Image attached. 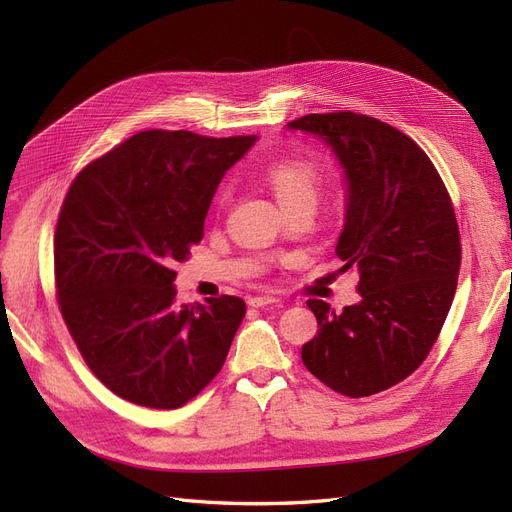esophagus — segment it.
<instances>
[{"label": "esophagus", "instance_id": "34e87169", "mask_svg": "<svg viewBox=\"0 0 512 512\" xmlns=\"http://www.w3.org/2000/svg\"><path fill=\"white\" fill-rule=\"evenodd\" d=\"M247 303H250L252 307H265V305L280 303V297H275V294H260V297H252Z\"/></svg>", "mask_w": 512, "mask_h": 512}]
</instances>
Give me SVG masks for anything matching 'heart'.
<instances>
[{
    "label": "heart",
    "mask_w": 512,
    "mask_h": 512,
    "mask_svg": "<svg viewBox=\"0 0 512 512\" xmlns=\"http://www.w3.org/2000/svg\"><path fill=\"white\" fill-rule=\"evenodd\" d=\"M265 179L277 203L286 209L301 200H316L320 173L314 162L286 160L271 164L265 170Z\"/></svg>",
    "instance_id": "heart-1"
}]
</instances>
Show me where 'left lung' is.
<instances>
[{"label": "left lung", "instance_id": "8db88e82", "mask_svg": "<svg viewBox=\"0 0 512 512\" xmlns=\"http://www.w3.org/2000/svg\"><path fill=\"white\" fill-rule=\"evenodd\" d=\"M288 128L320 138L344 170L335 254L361 275V301L342 314L307 301L320 329L301 359L335 393L376 395L427 359L451 309L461 265L451 196L427 153L389 123L342 111Z\"/></svg>", "mask_w": 512, "mask_h": 512}]
</instances>
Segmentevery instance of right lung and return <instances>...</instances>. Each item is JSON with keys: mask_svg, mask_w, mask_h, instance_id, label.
<instances>
[{"mask_svg": "<svg viewBox=\"0 0 512 512\" xmlns=\"http://www.w3.org/2000/svg\"><path fill=\"white\" fill-rule=\"evenodd\" d=\"M258 136L147 130L76 177L55 230L61 316L115 395L173 410L218 376L245 303H175V262L203 239L211 198Z\"/></svg>", "mask_w": 512, "mask_h": 512, "instance_id": "1", "label": "right lung"}]
</instances>
